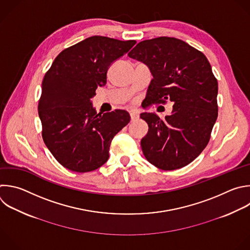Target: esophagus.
<instances>
[{
  "instance_id": "obj_1",
  "label": "esophagus",
  "mask_w": 250,
  "mask_h": 250,
  "mask_svg": "<svg viewBox=\"0 0 250 250\" xmlns=\"http://www.w3.org/2000/svg\"><path fill=\"white\" fill-rule=\"evenodd\" d=\"M129 115H130L131 121H134L135 119H137V118L139 117V113H138V111H136V110H131V111L129 112Z\"/></svg>"
}]
</instances>
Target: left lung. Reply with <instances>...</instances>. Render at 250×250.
<instances>
[{
  "instance_id": "left-lung-1",
  "label": "left lung",
  "mask_w": 250,
  "mask_h": 250,
  "mask_svg": "<svg viewBox=\"0 0 250 250\" xmlns=\"http://www.w3.org/2000/svg\"><path fill=\"white\" fill-rule=\"evenodd\" d=\"M128 57L146 64L153 76L144 101L174 103L165 121L155 113L140 114L149 126L141 139L143 154L161 170L181 169L204 150L218 117V82L210 62L203 53L173 37L144 40Z\"/></svg>"
}]
</instances>
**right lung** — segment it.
<instances>
[{"label": "right lung", "instance_id": "right-lung-1", "mask_svg": "<svg viewBox=\"0 0 250 250\" xmlns=\"http://www.w3.org/2000/svg\"><path fill=\"white\" fill-rule=\"evenodd\" d=\"M135 43L88 37L61 52L46 72L38 105L42 136L64 168L87 173L108 161L111 142L130 116L125 110L98 114L91 98L106 85L110 65Z\"/></svg>", "mask_w": 250, "mask_h": 250}]
</instances>
